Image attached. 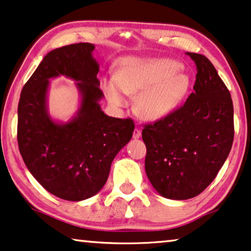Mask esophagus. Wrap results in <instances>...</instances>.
I'll return each mask as SVG.
<instances>
[{
    "label": "esophagus",
    "mask_w": 251,
    "mask_h": 251,
    "mask_svg": "<svg viewBox=\"0 0 251 251\" xmlns=\"http://www.w3.org/2000/svg\"><path fill=\"white\" fill-rule=\"evenodd\" d=\"M140 136H142V131H140V129L136 128L135 130H133V133H132V137H133V138L137 139V138H139Z\"/></svg>",
    "instance_id": "34e87169"
}]
</instances>
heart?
I'll use <instances>...</instances> for the list:
<instances>
[{
  "label": "heart",
  "instance_id": "1",
  "mask_svg": "<svg viewBox=\"0 0 251 251\" xmlns=\"http://www.w3.org/2000/svg\"><path fill=\"white\" fill-rule=\"evenodd\" d=\"M180 70L181 65L171 59L129 58L123 61L114 80L125 94L139 95L136 111L142 118L159 120L173 113L190 89L191 78ZM106 95L112 104L125 102L114 84H107Z\"/></svg>",
  "mask_w": 251,
  "mask_h": 251
}]
</instances>
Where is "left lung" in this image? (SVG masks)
I'll return each instance as SVG.
<instances>
[{"instance_id":"8db88e82","label":"left lung","mask_w":251,"mask_h":251,"mask_svg":"<svg viewBox=\"0 0 251 251\" xmlns=\"http://www.w3.org/2000/svg\"><path fill=\"white\" fill-rule=\"evenodd\" d=\"M197 65L194 91L166 118L145 125V170L157 193L173 200L197 197L217 176L234 138L228 89L203 54L186 52Z\"/></svg>"}]
</instances>
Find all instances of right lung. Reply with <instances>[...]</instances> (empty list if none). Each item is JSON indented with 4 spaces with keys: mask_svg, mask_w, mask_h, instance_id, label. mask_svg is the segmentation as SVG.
Masks as SVG:
<instances>
[{
    "mask_svg": "<svg viewBox=\"0 0 251 251\" xmlns=\"http://www.w3.org/2000/svg\"><path fill=\"white\" fill-rule=\"evenodd\" d=\"M95 46L75 43L50 51L24 85L18 104L19 151L34 178L51 194L68 201L94 197L107 180L111 164L131 139V119L106 115L99 100V65ZM77 81L81 105L67 124L49 116L46 92L50 78Z\"/></svg>",
    "mask_w": 251,
    "mask_h": 251,
    "instance_id": "1",
    "label": "right lung"
}]
</instances>
